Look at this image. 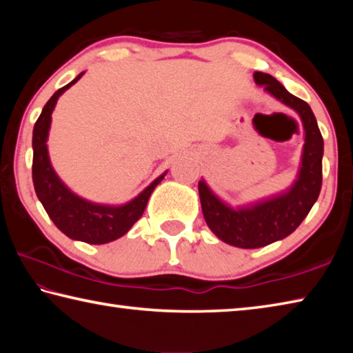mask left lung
<instances>
[{"instance_id": "left-lung-1", "label": "left lung", "mask_w": 353, "mask_h": 353, "mask_svg": "<svg viewBox=\"0 0 353 353\" xmlns=\"http://www.w3.org/2000/svg\"><path fill=\"white\" fill-rule=\"evenodd\" d=\"M254 81L266 93L297 113L305 143L296 181L277 194L232 207L213 193L204 179L199 181V198L207 225L221 241L241 249L263 248L291 235L318 201L322 185L324 140L313 110L271 74L255 71Z\"/></svg>"}]
</instances>
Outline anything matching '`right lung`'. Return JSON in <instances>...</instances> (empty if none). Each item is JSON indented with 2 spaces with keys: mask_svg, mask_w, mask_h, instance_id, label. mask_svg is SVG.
Wrapping results in <instances>:
<instances>
[{
  "mask_svg": "<svg viewBox=\"0 0 353 353\" xmlns=\"http://www.w3.org/2000/svg\"><path fill=\"white\" fill-rule=\"evenodd\" d=\"M82 76L83 71L67 85L59 88L45 104L39 119L34 124L32 181L39 201L46 210L48 216L52 219V223L62 234L76 241L105 244L128 234L130 227L141 218L149 196L163 181L168 171H165L163 174H160L149 183L134 199L119 205L98 204V202L83 199L62 182V179L52 168L46 145L51 129V115L61 94L67 92L71 85H74Z\"/></svg>",
  "mask_w": 353,
  "mask_h": 353,
  "instance_id": "obj_1",
  "label": "right lung"
}]
</instances>
